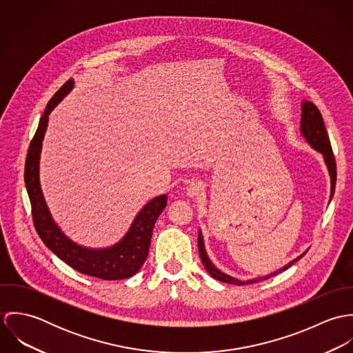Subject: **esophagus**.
Here are the masks:
<instances>
[{"label": "esophagus", "mask_w": 353, "mask_h": 353, "mask_svg": "<svg viewBox=\"0 0 353 353\" xmlns=\"http://www.w3.org/2000/svg\"><path fill=\"white\" fill-rule=\"evenodd\" d=\"M202 192H203V183L201 181H197V179L192 181L186 186V194L189 197H197L201 194Z\"/></svg>", "instance_id": "1"}]
</instances>
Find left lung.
<instances>
[{
	"label": "left lung",
	"mask_w": 353,
	"mask_h": 353,
	"mask_svg": "<svg viewBox=\"0 0 353 353\" xmlns=\"http://www.w3.org/2000/svg\"><path fill=\"white\" fill-rule=\"evenodd\" d=\"M301 132H302V136L304 137V140L315 150L316 152H319L322 156H323V160L326 163V167H327V171H329V175H330V183H332V188H330V200L333 199V194H334V189H336V179H337V170H336V160H334V154L332 151V145H330V140H329V136H327V132H326V128H325V123H323V118H322V114L319 112V110L316 108V105L312 103V101H303L302 103V119H301ZM199 252H200V258H201L202 263L205 266V269L208 270V273L221 281V283H228V284H235V285H246V284H254V283H258V281H262V280H268L269 277L272 276H276L277 273H281L284 270H287L290 266H292L296 261H299L302 258L303 255L307 252H303L299 256H296L294 261H291L288 265L283 266L281 269L268 274V276H263V277H255L252 280H246V281H242V280H238L230 274H225L224 272H221L220 269H217L213 262L209 259L206 250H205V246H203V238H202L201 231H199Z\"/></svg>",
	"instance_id": "left-lung-1"
}]
</instances>
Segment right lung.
<instances>
[{"instance_id":"1","label":"right lung","mask_w":353,"mask_h":353,"mask_svg":"<svg viewBox=\"0 0 353 353\" xmlns=\"http://www.w3.org/2000/svg\"><path fill=\"white\" fill-rule=\"evenodd\" d=\"M73 87L74 81L70 79L51 98L28 148L24 182L31 201L34 224L43 243L74 270L101 280L129 279L141 269L148 256L152 231L157 217L167 206V194L154 197L144 205L133 220L126 235L114 246L105 249H88L74 243L61 231L51 217L50 210L42 193L39 181V159L42 141L49 123V115L54 107L73 90Z\"/></svg>"}]
</instances>
